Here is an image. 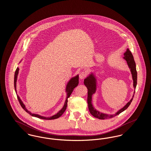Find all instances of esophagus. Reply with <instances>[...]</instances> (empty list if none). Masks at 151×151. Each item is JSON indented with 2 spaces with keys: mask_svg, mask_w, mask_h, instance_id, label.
I'll use <instances>...</instances> for the list:
<instances>
[{
  "mask_svg": "<svg viewBox=\"0 0 151 151\" xmlns=\"http://www.w3.org/2000/svg\"><path fill=\"white\" fill-rule=\"evenodd\" d=\"M86 76V72L81 71L79 73V78L80 79H84Z\"/></svg>",
  "mask_w": 151,
  "mask_h": 151,
  "instance_id": "esophagus-1",
  "label": "esophagus"
}]
</instances>
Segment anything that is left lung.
Instances as JSON below:
<instances>
[{
  "label": "left lung",
  "mask_w": 151,
  "mask_h": 151,
  "mask_svg": "<svg viewBox=\"0 0 151 151\" xmlns=\"http://www.w3.org/2000/svg\"><path fill=\"white\" fill-rule=\"evenodd\" d=\"M123 59H124L126 62L127 65L130 69V71L132 75V78L133 80V86L134 89H135L137 84V68H136V64L134 59V57L131 53V52L129 51V49H127L126 51L124 53V57ZM84 84L86 86L87 89H88V99H87V102L88 104V109L89 110L91 113V114L93 115L94 117L99 118L100 119H108V118H111L116 115L119 114L121 113L123 111H124L126 109H127L128 107L129 106V105L131 104L132 99L134 96L135 94V91L134 92V94L132 96V99L129 100V102H128L125 106H124L122 109H119L116 113L113 114H108L105 113H101L100 111L97 110L95 108H94L92 104V96L94 94L96 93V90H97V78L96 75L94 74L93 72H91L86 79L84 80Z\"/></svg>",
  "instance_id": "left-lung-1"
}]
</instances>
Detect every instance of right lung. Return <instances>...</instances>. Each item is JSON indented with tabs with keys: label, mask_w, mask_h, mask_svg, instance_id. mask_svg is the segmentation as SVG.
<instances>
[{
	"label": "right lung",
	"mask_w": 151,
	"mask_h": 151,
	"mask_svg": "<svg viewBox=\"0 0 151 151\" xmlns=\"http://www.w3.org/2000/svg\"><path fill=\"white\" fill-rule=\"evenodd\" d=\"M19 68L17 67L16 71L14 73V89L16 91V93L17 94V97L18 99V100L19 101L21 106H22V109L28 113H29V114L33 116H35L37 118H40V119H46V120H51V119H55L59 118L61 115L63 114V113L65 112L67 106V102H68V98L70 97V96H71V94L72 93L74 88L75 87L78 86L79 84V75H77L76 76L72 77V78L68 81L67 85H66V87H65V92L67 93V97H66V100L65 101V104L63 106V108H62V109L60 110H59L57 113H56L55 114H54L52 116H51L49 117H46V116H41V115H39V114H33L30 111H29V110H27V109L25 107V105L24 104L23 102L22 101V100L20 99V97L17 95V91H16V82H17V76L19 74Z\"/></svg>",
	"instance_id": "right-lung-1"
}]
</instances>
